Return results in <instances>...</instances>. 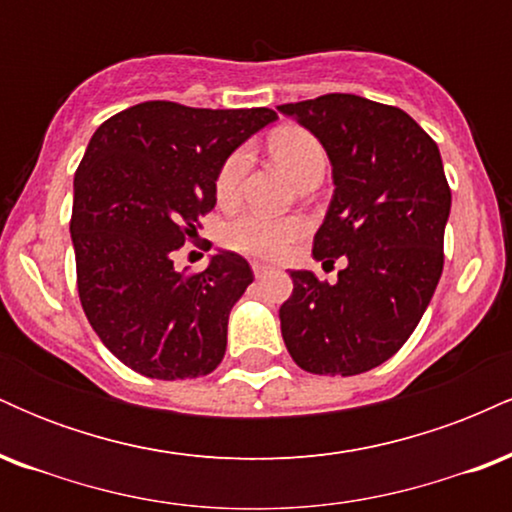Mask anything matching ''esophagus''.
I'll use <instances>...</instances> for the list:
<instances>
[{
	"instance_id": "1",
	"label": "esophagus",
	"mask_w": 512,
	"mask_h": 512,
	"mask_svg": "<svg viewBox=\"0 0 512 512\" xmlns=\"http://www.w3.org/2000/svg\"><path fill=\"white\" fill-rule=\"evenodd\" d=\"M274 267H269V264H264V262H252V272H255V276L257 279H262V276H267L269 272H272Z\"/></svg>"
}]
</instances>
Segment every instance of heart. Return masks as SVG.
Masks as SVG:
<instances>
[{
	"instance_id": "1",
	"label": "heart",
	"mask_w": 512,
	"mask_h": 512,
	"mask_svg": "<svg viewBox=\"0 0 512 512\" xmlns=\"http://www.w3.org/2000/svg\"><path fill=\"white\" fill-rule=\"evenodd\" d=\"M269 151H272L274 161L279 163L293 180L301 182L313 173H325V149L317 142L315 134L301 127H286L279 129L272 139H269ZM250 166V149L248 146H238L236 151L226 156L221 163L219 173H216V197L219 202H231L236 199L240 182H243L245 170ZM305 223L301 219H274V216L250 214L238 216V219L228 221L221 231V240L228 250L240 252L248 257H262V260H272V257L284 255L303 236Z\"/></svg>"
}]
</instances>
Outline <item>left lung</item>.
Listing matches in <instances>:
<instances>
[{
	"label": "left lung",
	"instance_id": "obj_1",
	"mask_svg": "<svg viewBox=\"0 0 512 512\" xmlns=\"http://www.w3.org/2000/svg\"><path fill=\"white\" fill-rule=\"evenodd\" d=\"M279 110L310 129L332 163L334 195L313 257L346 260L337 284L291 272L281 337L308 373H366L402 349L443 274L450 187L438 144L404 110L354 93Z\"/></svg>",
	"mask_w": 512,
	"mask_h": 512
}]
</instances>
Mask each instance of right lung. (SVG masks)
Segmentation results:
<instances>
[{
  "instance_id": "1",
  "label": "right lung",
  "mask_w": 512,
  "mask_h": 512,
  "mask_svg": "<svg viewBox=\"0 0 512 512\" xmlns=\"http://www.w3.org/2000/svg\"><path fill=\"white\" fill-rule=\"evenodd\" d=\"M276 120L269 108L209 110L146 101L105 120L74 175L72 231L81 308L113 356L146 378L207 375L226 354L228 315L252 284L221 250L204 272H175L197 238L231 151Z\"/></svg>"
}]
</instances>
